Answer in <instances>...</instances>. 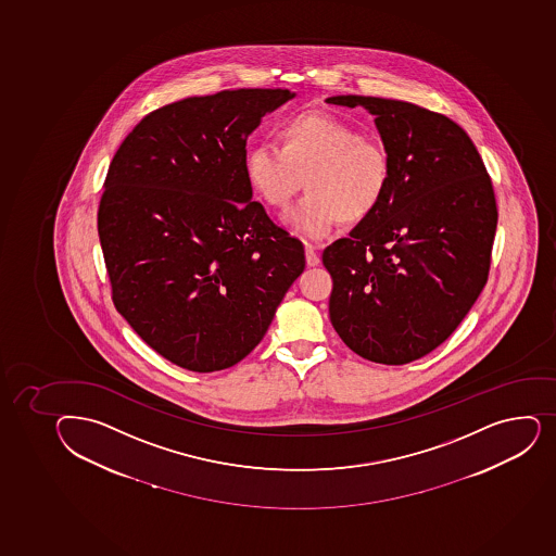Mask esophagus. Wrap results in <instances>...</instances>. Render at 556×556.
<instances>
[{"label": "esophagus", "mask_w": 556, "mask_h": 556, "mask_svg": "<svg viewBox=\"0 0 556 556\" xmlns=\"http://www.w3.org/2000/svg\"><path fill=\"white\" fill-rule=\"evenodd\" d=\"M304 257H306V264L308 266H317V264L321 263V258L317 255V248L314 244H304Z\"/></svg>", "instance_id": "esophagus-1"}]
</instances>
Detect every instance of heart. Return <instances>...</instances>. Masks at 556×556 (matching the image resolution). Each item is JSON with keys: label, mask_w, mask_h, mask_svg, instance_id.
<instances>
[{"label": "heart", "mask_w": 556, "mask_h": 556, "mask_svg": "<svg viewBox=\"0 0 556 556\" xmlns=\"http://www.w3.org/2000/svg\"><path fill=\"white\" fill-rule=\"evenodd\" d=\"M248 182L268 206H287L304 186L308 193L288 210V226L323 239L339 223L359 224L389 195L392 161L387 146L321 111L282 122L279 143L257 142L244 156Z\"/></svg>", "instance_id": "obj_1"}]
</instances>
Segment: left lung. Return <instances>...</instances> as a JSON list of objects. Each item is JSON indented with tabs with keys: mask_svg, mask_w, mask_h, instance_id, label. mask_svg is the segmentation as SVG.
Masks as SVG:
<instances>
[{
	"mask_svg": "<svg viewBox=\"0 0 556 556\" xmlns=\"http://www.w3.org/2000/svg\"><path fill=\"white\" fill-rule=\"evenodd\" d=\"M376 116L389 195L323 253L330 321L355 354L405 365L440 346L485 287L498 210L469 135L445 115L376 97L327 98Z\"/></svg>",
	"mask_w": 556,
	"mask_h": 556,
	"instance_id": "obj_1",
	"label": "left lung"
}]
</instances>
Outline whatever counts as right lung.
I'll list each match as a JSON object with an SVG mask.
<instances>
[{
	"label": "right lung",
	"instance_id": "obj_1",
	"mask_svg": "<svg viewBox=\"0 0 556 556\" xmlns=\"http://www.w3.org/2000/svg\"><path fill=\"white\" fill-rule=\"evenodd\" d=\"M288 89H237L151 111L113 156L98 235L116 309L191 372L252 352L303 274L304 248L250 201L247 140Z\"/></svg>",
	"mask_w": 556,
	"mask_h": 556
}]
</instances>
